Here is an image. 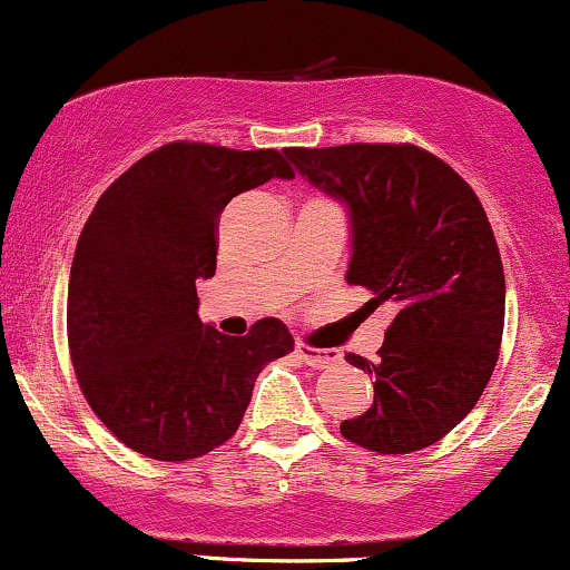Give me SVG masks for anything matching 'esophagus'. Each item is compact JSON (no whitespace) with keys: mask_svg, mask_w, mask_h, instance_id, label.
<instances>
[{"mask_svg":"<svg viewBox=\"0 0 570 570\" xmlns=\"http://www.w3.org/2000/svg\"><path fill=\"white\" fill-rule=\"evenodd\" d=\"M297 356L303 358L307 367H332L340 362V353L332 348H313L307 343H297Z\"/></svg>","mask_w":570,"mask_h":570,"instance_id":"obj_1","label":"esophagus"}]
</instances>
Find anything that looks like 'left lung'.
Here are the masks:
<instances>
[{
    "instance_id": "obj_1",
    "label": "left lung",
    "mask_w": 570,
    "mask_h": 570,
    "mask_svg": "<svg viewBox=\"0 0 570 570\" xmlns=\"http://www.w3.org/2000/svg\"><path fill=\"white\" fill-rule=\"evenodd\" d=\"M286 158L348 206L345 278L372 292L370 311L394 313L375 362L345 356L375 377V399L340 431L381 455L440 442L480 402L499 362L507 286L485 208L415 144L289 147Z\"/></svg>"
}]
</instances>
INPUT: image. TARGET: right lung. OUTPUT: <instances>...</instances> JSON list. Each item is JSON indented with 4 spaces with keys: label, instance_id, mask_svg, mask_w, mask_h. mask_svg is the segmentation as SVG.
<instances>
[{
    "label": "right lung",
    "instance_id": "add662e5",
    "mask_svg": "<svg viewBox=\"0 0 570 570\" xmlns=\"http://www.w3.org/2000/svg\"><path fill=\"white\" fill-rule=\"evenodd\" d=\"M273 176H294L278 149L171 141L104 189L85 222L67 297L71 364L98 421L136 453H212L238 431L259 370L294 351L278 318L246 337L198 318L222 208Z\"/></svg>",
    "mask_w": 570,
    "mask_h": 570
}]
</instances>
